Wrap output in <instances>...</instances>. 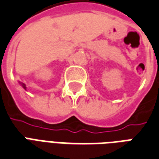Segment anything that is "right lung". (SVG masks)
<instances>
[{
	"mask_svg": "<svg viewBox=\"0 0 159 159\" xmlns=\"http://www.w3.org/2000/svg\"><path fill=\"white\" fill-rule=\"evenodd\" d=\"M20 84H21V85H22L23 88H24V89H25L26 90V87H25V84H24V83H20Z\"/></svg>",
	"mask_w": 159,
	"mask_h": 159,
	"instance_id": "right-lung-1",
	"label": "right lung"
}]
</instances>
